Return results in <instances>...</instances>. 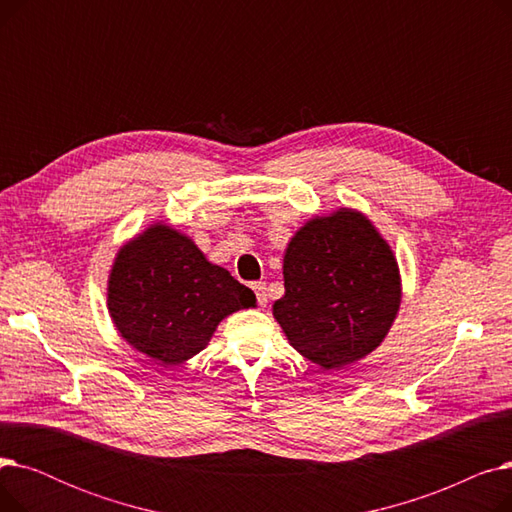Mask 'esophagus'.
<instances>
[{"label":"esophagus","mask_w":512,"mask_h":512,"mask_svg":"<svg viewBox=\"0 0 512 512\" xmlns=\"http://www.w3.org/2000/svg\"><path fill=\"white\" fill-rule=\"evenodd\" d=\"M253 290L257 294V303L261 307H265L267 305V286H265V282H253Z\"/></svg>","instance_id":"esophagus-1"}]
</instances>
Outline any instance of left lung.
Masks as SVG:
<instances>
[{"label":"left lung","instance_id":"obj_1","mask_svg":"<svg viewBox=\"0 0 512 512\" xmlns=\"http://www.w3.org/2000/svg\"><path fill=\"white\" fill-rule=\"evenodd\" d=\"M284 290L274 317L294 351L321 369H340L375 351L402 297L390 245L348 207L317 215L290 238Z\"/></svg>","mask_w":512,"mask_h":512}]
</instances>
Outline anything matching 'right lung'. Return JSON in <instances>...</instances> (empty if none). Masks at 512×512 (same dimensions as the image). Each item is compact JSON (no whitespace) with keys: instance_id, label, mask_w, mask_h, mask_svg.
<instances>
[{"instance_id":"right-lung-1","label":"right lung","mask_w":512,"mask_h":512,"mask_svg":"<svg viewBox=\"0 0 512 512\" xmlns=\"http://www.w3.org/2000/svg\"><path fill=\"white\" fill-rule=\"evenodd\" d=\"M255 303L251 288L161 222L126 242L107 280V309L116 330L161 367L201 353L224 317Z\"/></svg>"}]
</instances>
